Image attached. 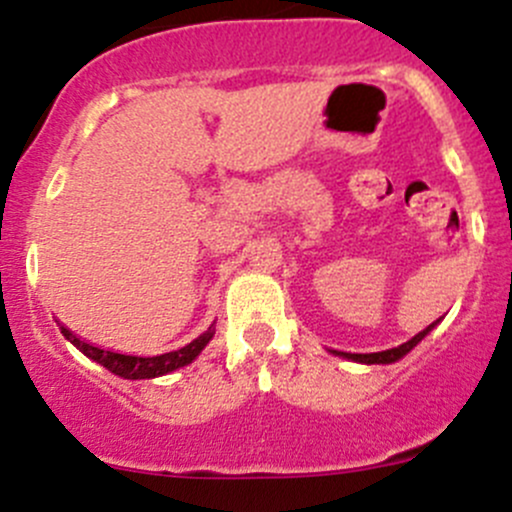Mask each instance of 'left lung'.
<instances>
[{"instance_id":"1","label":"left lung","mask_w":512,"mask_h":512,"mask_svg":"<svg viewBox=\"0 0 512 512\" xmlns=\"http://www.w3.org/2000/svg\"><path fill=\"white\" fill-rule=\"evenodd\" d=\"M439 321H434V324H429L424 331H419L417 336L410 338L407 343H402V346L397 348H390V351H380V353H343V351H331L336 355H341V358H348V360H355V363H365V365H373V363H395V360H400L402 355H407L412 351L414 346H417L419 341H422L424 336H427L429 331H432L434 326H437Z\"/></svg>"}]
</instances>
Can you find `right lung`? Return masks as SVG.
<instances>
[{
    "label": "right lung",
    "instance_id": "obj_1",
    "mask_svg": "<svg viewBox=\"0 0 512 512\" xmlns=\"http://www.w3.org/2000/svg\"><path fill=\"white\" fill-rule=\"evenodd\" d=\"M58 328H61L63 336H66L68 341H71L80 353H85L90 360H95V363H100L102 368H107L110 373L120 375V378H125V380L159 378V375L171 373V370L184 368V365L191 363V360H196V355L208 346V341H211L213 333H215L213 326H211L206 333H201L196 341H191L188 346L179 348V351L161 353V355H154V358H139V355H125V353L105 351V348L93 346V343L80 341V338L75 336L73 331H68L66 326L58 324Z\"/></svg>",
    "mask_w": 512,
    "mask_h": 512
}]
</instances>
